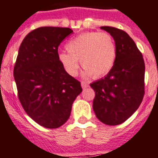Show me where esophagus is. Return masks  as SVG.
<instances>
[{
	"mask_svg": "<svg viewBox=\"0 0 158 158\" xmlns=\"http://www.w3.org/2000/svg\"><path fill=\"white\" fill-rule=\"evenodd\" d=\"M81 86L83 89H85V88H87L89 86V84H88L87 82H84V81H82L81 82Z\"/></svg>",
	"mask_w": 158,
	"mask_h": 158,
	"instance_id": "34e87169",
	"label": "esophagus"
}]
</instances>
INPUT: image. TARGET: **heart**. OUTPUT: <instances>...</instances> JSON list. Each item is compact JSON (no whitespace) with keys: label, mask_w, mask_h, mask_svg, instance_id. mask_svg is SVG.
Instances as JSON below:
<instances>
[{"label":"heart","mask_w":158,"mask_h":158,"mask_svg":"<svg viewBox=\"0 0 158 158\" xmlns=\"http://www.w3.org/2000/svg\"><path fill=\"white\" fill-rule=\"evenodd\" d=\"M68 53L59 54V60L69 74L75 76L79 61L84 74L94 78L104 76L113 69L117 55L116 44L107 32H86L70 40L66 44Z\"/></svg>","instance_id":"1"}]
</instances>
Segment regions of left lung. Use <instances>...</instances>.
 <instances>
[{
  "label": "left lung",
  "instance_id": "obj_1",
  "mask_svg": "<svg viewBox=\"0 0 158 158\" xmlns=\"http://www.w3.org/2000/svg\"><path fill=\"white\" fill-rule=\"evenodd\" d=\"M101 29L113 36L117 55L111 71L90 84L95 92L93 108L98 120L114 126L129 118L143 101L145 64L135 42L125 31L111 26Z\"/></svg>",
  "mask_w": 158,
  "mask_h": 158
}]
</instances>
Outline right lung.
<instances>
[{"label": "right lung", "mask_w": 158, "mask_h": 158, "mask_svg": "<svg viewBox=\"0 0 158 158\" xmlns=\"http://www.w3.org/2000/svg\"><path fill=\"white\" fill-rule=\"evenodd\" d=\"M72 32L66 27H40L25 37L18 51L14 67L18 98L26 114L46 128L65 123L82 92L80 82L59 60V45Z\"/></svg>", "instance_id": "1"}]
</instances>
